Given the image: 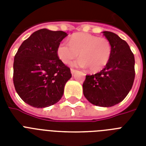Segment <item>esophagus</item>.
Returning <instances> with one entry per match:
<instances>
[{
    "label": "esophagus",
    "instance_id": "esophagus-1",
    "mask_svg": "<svg viewBox=\"0 0 146 146\" xmlns=\"http://www.w3.org/2000/svg\"><path fill=\"white\" fill-rule=\"evenodd\" d=\"M70 71H71V73H72V74L73 75V74H74V73H75L77 70H74V69H71Z\"/></svg>",
    "mask_w": 146,
    "mask_h": 146
}]
</instances>
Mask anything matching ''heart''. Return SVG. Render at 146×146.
<instances>
[{"instance_id":"heart-1","label":"heart","mask_w":146,"mask_h":146,"mask_svg":"<svg viewBox=\"0 0 146 146\" xmlns=\"http://www.w3.org/2000/svg\"><path fill=\"white\" fill-rule=\"evenodd\" d=\"M69 43L61 42L57 47V56L64 64H69L80 53V58L72 65L89 67L91 72L97 73L102 70L111 59V43L105 38L79 33L71 35Z\"/></svg>"}]
</instances>
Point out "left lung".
Instances as JSON below:
<instances>
[{"instance_id":"8db88e82","label":"left lung","mask_w":146,"mask_h":146,"mask_svg":"<svg viewBox=\"0 0 146 146\" xmlns=\"http://www.w3.org/2000/svg\"><path fill=\"white\" fill-rule=\"evenodd\" d=\"M103 35L111 43V59L99 73L86 76L82 89L86 98L92 104L111 107L122 102L132 89L135 59L128 44L117 34L104 31Z\"/></svg>"}]
</instances>
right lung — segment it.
<instances>
[{"label":"right lung","instance_id":"right-lung-1","mask_svg":"<svg viewBox=\"0 0 146 146\" xmlns=\"http://www.w3.org/2000/svg\"><path fill=\"white\" fill-rule=\"evenodd\" d=\"M67 34L42 29L33 33L17 50L13 62V84L26 104L37 108L58 102L70 69L57 56V47Z\"/></svg>","mask_w":146,"mask_h":146}]
</instances>
